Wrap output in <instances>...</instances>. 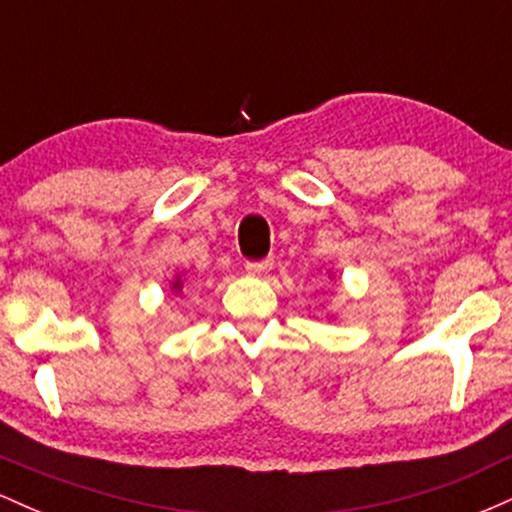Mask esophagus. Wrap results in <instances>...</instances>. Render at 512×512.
<instances>
[{
	"label": "esophagus",
	"instance_id": "1",
	"mask_svg": "<svg viewBox=\"0 0 512 512\" xmlns=\"http://www.w3.org/2000/svg\"><path fill=\"white\" fill-rule=\"evenodd\" d=\"M272 264H274V260H250V262H245V269H248L250 274H264V272H269V269H272Z\"/></svg>",
	"mask_w": 512,
	"mask_h": 512
}]
</instances>
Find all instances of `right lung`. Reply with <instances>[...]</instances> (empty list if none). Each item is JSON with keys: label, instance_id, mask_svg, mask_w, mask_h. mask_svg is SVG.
Masks as SVG:
<instances>
[{"label": "right lung", "instance_id": "1", "mask_svg": "<svg viewBox=\"0 0 512 512\" xmlns=\"http://www.w3.org/2000/svg\"><path fill=\"white\" fill-rule=\"evenodd\" d=\"M173 286H175V289H180V281H175V284H173Z\"/></svg>", "mask_w": 512, "mask_h": 512}]
</instances>
